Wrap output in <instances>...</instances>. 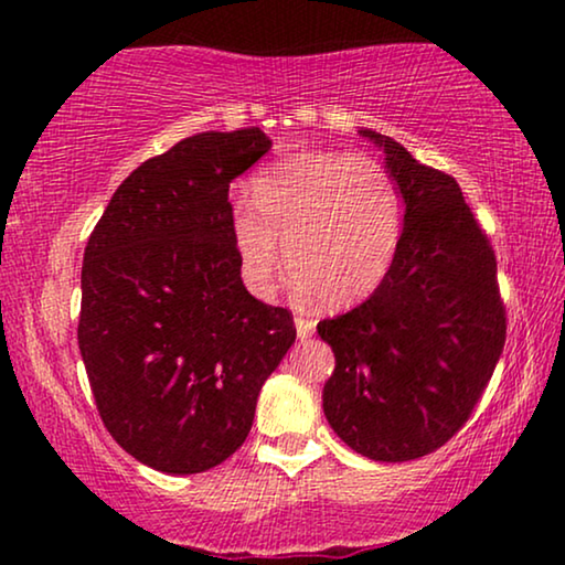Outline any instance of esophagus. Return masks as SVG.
Masks as SVG:
<instances>
[{"label":"esophagus","mask_w":565,"mask_h":565,"mask_svg":"<svg viewBox=\"0 0 565 565\" xmlns=\"http://www.w3.org/2000/svg\"><path fill=\"white\" fill-rule=\"evenodd\" d=\"M296 329H298V337L300 339H308V337L313 334L316 321L308 319V316H296Z\"/></svg>","instance_id":"1"}]
</instances>
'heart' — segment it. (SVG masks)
I'll list each match as a JSON object with an SVG mask.
<instances>
[{
	"instance_id": "obj_1",
	"label": "heart",
	"mask_w": 565,
	"mask_h": 565,
	"mask_svg": "<svg viewBox=\"0 0 565 565\" xmlns=\"http://www.w3.org/2000/svg\"><path fill=\"white\" fill-rule=\"evenodd\" d=\"M252 200L234 207L231 234L254 288H269L280 238L303 296L344 308L381 288L404 231V198L381 161L292 153L252 177Z\"/></svg>"
}]
</instances>
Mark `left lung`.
Segmentation results:
<instances>
[{"mask_svg": "<svg viewBox=\"0 0 565 565\" xmlns=\"http://www.w3.org/2000/svg\"><path fill=\"white\" fill-rule=\"evenodd\" d=\"M388 153L404 195L396 259L373 296L319 323L334 352L323 385L331 429L370 460L435 452L470 419L507 342L497 254L455 177L360 130Z\"/></svg>", "mask_w": 565, "mask_h": 565, "instance_id": "left-lung-1", "label": "left lung"}]
</instances>
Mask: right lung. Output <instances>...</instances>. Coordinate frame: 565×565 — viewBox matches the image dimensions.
I'll use <instances>...</instances> for the list:
<instances>
[{
	"label": "right lung",
	"mask_w": 565,
	"mask_h": 565,
	"mask_svg": "<svg viewBox=\"0 0 565 565\" xmlns=\"http://www.w3.org/2000/svg\"><path fill=\"white\" fill-rule=\"evenodd\" d=\"M273 149L259 128L198 134L134 169L84 249L79 350L122 450L203 473L244 445L292 313L249 296L228 184Z\"/></svg>",
	"instance_id": "add662e5"
}]
</instances>
